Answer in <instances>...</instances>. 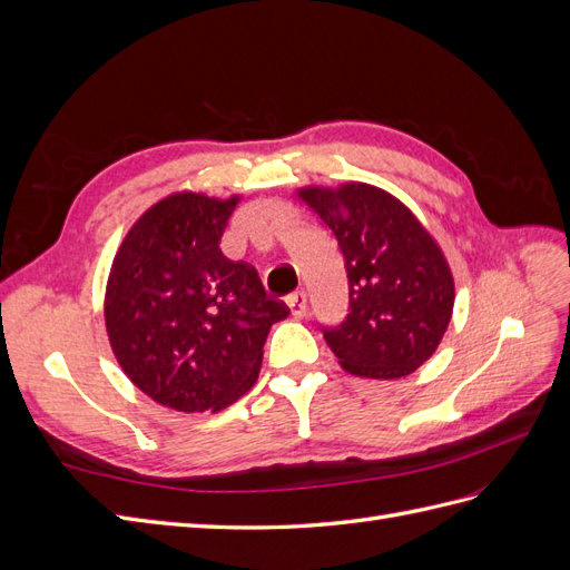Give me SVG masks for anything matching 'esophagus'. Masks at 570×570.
I'll use <instances>...</instances> for the list:
<instances>
[{
	"mask_svg": "<svg viewBox=\"0 0 570 570\" xmlns=\"http://www.w3.org/2000/svg\"><path fill=\"white\" fill-rule=\"evenodd\" d=\"M285 302H287V306H289L292 316H295V318L306 316V304H308V299H306V292H304V289L292 292V295H289Z\"/></svg>",
	"mask_w": 570,
	"mask_h": 570,
	"instance_id": "esophagus-1",
	"label": "esophagus"
}]
</instances>
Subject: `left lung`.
I'll return each instance as SVG.
<instances>
[{
  "label": "left lung",
  "mask_w": 570,
  "mask_h": 570,
  "mask_svg": "<svg viewBox=\"0 0 570 570\" xmlns=\"http://www.w3.org/2000/svg\"><path fill=\"white\" fill-rule=\"evenodd\" d=\"M299 197L333 230L347 268L350 314L321 327L340 366L383 381L423 366L454 308L452 271L435 239L373 185L304 187Z\"/></svg>",
  "instance_id": "left-lung-1"
}]
</instances>
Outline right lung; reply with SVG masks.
I'll return each mask as SVG.
<instances>
[{"label":"right lung","instance_id":"right-lung-1","mask_svg":"<svg viewBox=\"0 0 570 570\" xmlns=\"http://www.w3.org/2000/svg\"><path fill=\"white\" fill-rule=\"evenodd\" d=\"M235 204L170 195L142 214L114 258L111 350L132 385L168 409L220 411L239 400L256 383L271 325L289 314L256 268L220 252Z\"/></svg>","mask_w":570,"mask_h":570}]
</instances>
